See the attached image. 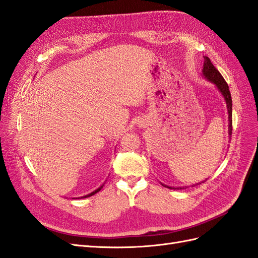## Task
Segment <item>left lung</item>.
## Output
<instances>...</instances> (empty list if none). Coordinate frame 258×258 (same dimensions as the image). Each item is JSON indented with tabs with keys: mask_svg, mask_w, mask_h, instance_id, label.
<instances>
[{
	"mask_svg": "<svg viewBox=\"0 0 258 258\" xmlns=\"http://www.w3.org/2000/svg\"><path fill=\"white\" fill-rule=\"evenodd\" d=\"M202 77L207 81H209V82H211L212 84H214V86L217 88V91L220 93V95H222L225 102H226L227 111H228V134H229V137H231V133H232V100H231V94H230V91H229V86H228V84L226 83V81L224 80L223 76L220 75L219 71L214 67V66H213V63L211 62V59L207 56H204ZM205 180H207V179H205ZM205 180L199 181L191 187L200 185V183L204 182ZM161 185L163 187L170 188V189H185V188H188L187 186H185V187L167 186L163 182H161Z\"/></svg>",
	"mask_w": 258,
	"mask_h": 258,
	"instance_id": "left-lung-1",
	"label": "left lung"
}]
</instances>
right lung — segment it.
<instances>
[{
    "label": "right lung",
    "instance_id": "1",
    "mask_svg": "<svg viewBox=\"0 0 258 258\" xmlns=\"http://www.w3.org/2000/svg\"><path fill=\"white\" fill-rule=\"evenodd\" d=\"M102 186H104V183H102V185L100 186V187H98L97 189H95L93 192H91V194H88V195H86V196H83V197H79V198H72V199H83V198H88V197H91V196H93V195H95V194H97L98 191L102 188Z\"/></svg>",
    "mask_w": 258,
    "mask_h": 258
}]
</instances>
